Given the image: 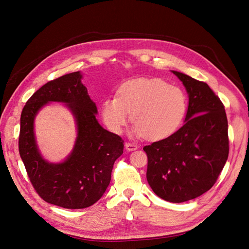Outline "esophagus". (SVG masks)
<instances>
[{
	"label": "esophagus",
	"instance_id": "esophagus-1",
	"mask_svg": "<svg viewBox=\"0 0 249 249\" xmlns=\"http://www.w3.org/2000/svg\"><path fill=\"white\" fill-rule=\"evenodd\" d=\"M125 148L128 150V151H132V150H135L138 148V146L134 143H130V142H126L125 143Z\"/></svg>",
	"mask_w": 249,
	"mask_h": 249
}]
</instances>
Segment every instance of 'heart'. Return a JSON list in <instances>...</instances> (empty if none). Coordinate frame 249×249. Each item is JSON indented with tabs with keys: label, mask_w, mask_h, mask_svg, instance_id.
I'll return each instance as SVG.
<instances>
[{
	"label": "heart",
	"mask_w": 249,
	"mask_h": 249,
	"mask_svg": "<svg viewBox=\"0 0 249 249\" xmlns=\"http://www.w3.org/2000/svg\"><path fill=\"white\" fill-rule=\"evenodd\" d=\"M105 125L114 134H121L129 122L134 124L131 134L149 140H161L174 134L187 111V99L182 89L158 78H139L123 83L116 98L101 105Z\"/></svg>",
	"instance_id": "b5f03b06"
}]
</instances>
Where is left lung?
<instances>
[{
	"label": "left lung",
	"mask_w": 249,
	"mask_h": 249,
	"mask_svg": "<svg viewBox=\"0 0 249 249\" xmlns=\"http://www.w3.org/2000/svg\"><path fill=\"white\" fill-rule=\"evenodd\" d=\"M172 72L188 94L185 123L143 150L151 189L159 197L179 203L200 196L217 181L229 155L228 121L224 105L207 83Z\"/></svg>",
	"instance_id": "left-lung-1"
}]
</instances>
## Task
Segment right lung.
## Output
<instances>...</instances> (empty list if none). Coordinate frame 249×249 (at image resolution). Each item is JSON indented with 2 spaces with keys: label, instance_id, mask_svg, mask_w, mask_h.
<instances>
[{
  "label": "right lung",
  "instance_id": "obj_1",
  "mask_svg": "<svg viewBox=\"0 0 249 249\" xmlns=\"http://www.w3.org/2000/svg\"><path fill=\"white\" fill-rule=\"evenodd\" d=\"M81 79L77 71L42 85L27 101L20 118L19 154L32 186L45 201L71 210L89 208L104 196L115 160L124 148L122 138L106 130L95 118L98 109ZM49 102L66 104L77 124L74 146L60 163L43 159L34 134V119Z\"/></svg>",
  "mask_w": 249,
  "mask_h": 249
}]
</instances>
